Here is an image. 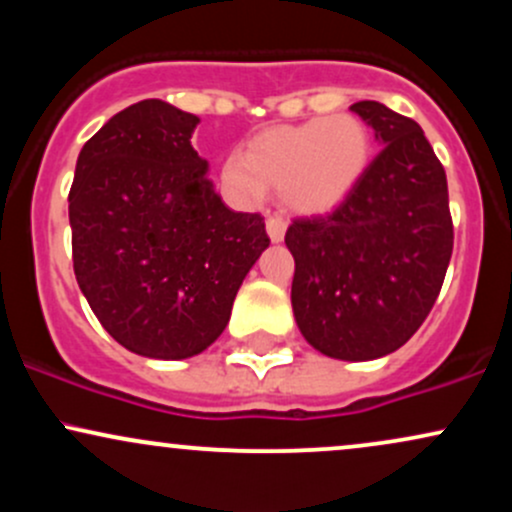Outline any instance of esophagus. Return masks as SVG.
Masks as SVG:
<instances>
[{
  "instance_id": "obj_1",
  "label": "esophagus",
  "mask_w": 512,
  "mask_h": 512,
  "mask_svg": "<svg viewBox=\"0 0 512 512\" xmlns=\"http://www.w3.org/2000/svg\"><path fill=\"white\" fill-rule=\"evenodd\" d=\"M267 236L272 243H281L286 236V221L281 216H269L267 219Z\"/></svg>"
}]
</instances>
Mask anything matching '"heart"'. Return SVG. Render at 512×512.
<instances>
[{
    "instance_id": "b5f03b06",
    "label": "heart",
    "mask_w": 512,
    "mask_h": 512,
    "mask_svg": "<svg viewBox=\"0 0 512 512\" xmlns=\"http://www.w3.org/2000/svg\"><path fill=\"white\" fill-rule=\"evenodd\" d=\"M373 137L356 115L313 117L301 125L264 129L245 154H231L221 182L238 202H260L276 187L286 209L322 214L354 192L370 166Z\"/></svg>"
}]
</instances>
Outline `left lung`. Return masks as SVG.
Segmentation results:
<instances>
[{
	"instance_id": "1",
	"label": "left lung",
	"mask_w": 512,
	"mask_h": 512,
	"mask_svg": "<svg viewBox=\"0 0 512 512\" xmlns=\"http://www.w3.org/2000/svg\"><path fill=\"white\" fill-rule=\"evenodd\" d=\"M351 110L373 127L380 154L325 216L296 219L291 305L313 349L373 361L407 344L436 303L452 255L445 170L409 117L378 101Z\"/></svg>"
}]
</instances>
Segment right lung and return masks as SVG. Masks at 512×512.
Here are the masks:
<instances>
[{
	"instance_id": "1",
	"label": "right lung",
	"mask_w": 512,
	"mask_h": 512,
	"mask_svg": "<svg viewBox=\"0 0 512 512\" xmlns=\"http://www.w3.org/2000/svg\"><path fill=\"white\" fill-rule=\"evenodd\" d=\"M199 117L158 98L110 117L76 158L69 190L79 289L132 354H202L269 248L264 219L223 204L192 149Z\"/></svg>"
}]
</instances>
